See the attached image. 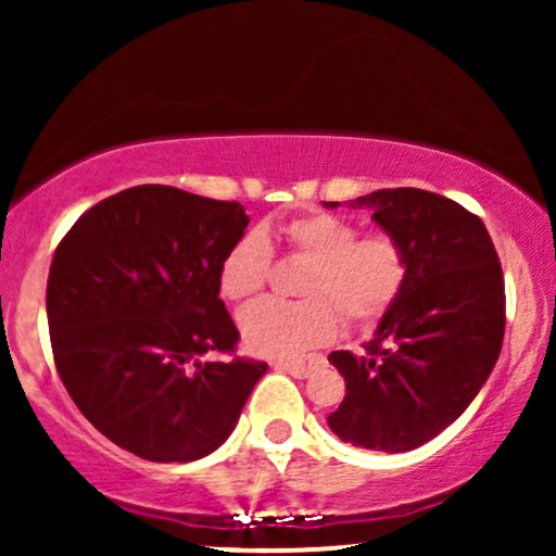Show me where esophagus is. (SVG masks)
Here are the masks:
<instances>
[{
    "label": "esophagus",
    "mask_w": 556,
    "mask_h": 556,
    "mask_svg": "<svg viewBox=\"0 0 556 556\" xmlns=\"http://www.w3.org/2000/svg\"><path fill=\"white\" fill-rule=\"evenodd\" d=\"M316 361H308V363H300V361H277L274 363V368H279V371H287L290 376H295V379H308V374L314 371Z\"/></svg>",
    "instance_id": "1"
}]
</instances>
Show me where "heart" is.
I'll return each instance as SVG.
<instances>
[{
    "label": "heart",
    "mask_w": 556,
    "mask_h": 556,
    "mask_svg": "<svg viewBox=\"0 0 556 556\" xmlns=\"http://www.w3.org/2000/svg\"><path fill=\"white\" fill-rule=\"evenodd\" d=\"M277 238L290 256L308 261L300 274V300L266 298L240 314V334L251 353L298 358L329 342L340 327H368L397 303L407 282V251L392 232L361 235L353 222L314 212L285 219ZM271 242L248 229L219 264L227 300H248L264 290L271 271Z\"/></svg>",
    "instance_id": "b5f03b06"
}]
</instances>
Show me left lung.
<instances>
[{
  "instance_id": "left-lung-1",
  "label": "left lung",
  "mask_w": 556,
  "mask_h": 556,
  "mask_svg": "<svg viewBox=\"0 0 556 556\" xmlns=\"http://www.w3.org/2000/svg\"><path fill=\"white\" fill-rule=\"evenodd\" d=\"M348 203L400 238L407 282L366 353L329 355L348 387L329 429L366 450H416L463 416L500 358L502 264L481 216L439 193L387 188Z\"/></svg>"
}]
</instances>
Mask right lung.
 <instances>
[{
    "instance_id": "add662e5",
    "label": "right lung",
    "mask_w": 556,
    "mask_h": 556,
    "mask_svg": "<svg viewBox=\"0 0 556 556\" xmlns=\"http://www.w3.org/2000/svg\"><path fill=\"white\" fill-rule=\"evenodd\" d=\"M238 201L136 185L56 245L47 282L54 366L78 410L151 463H190L229 437L266 374L235 355L219 264L245 232ZM208 352L229 362H203Z\"/></svg>"
}]
</instances>
